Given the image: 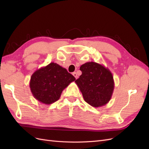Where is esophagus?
<instances>
[{
    "instance_id": "obj_1",
    "label": "esophagus",
    "mask_w": 149,
    "mask_h": 149,
    "mask_svg": "<svg viewBox=\"0 0 149 149\" xmlns=\"http://www.w3.org/2000/svg\"><path fill=\"white\" fill-rule=\"evenodd\" d=\"M73 75L74 76L76 79L78 78V74H77V73H76V72H73Z\"/></svg>"
}]
</instances>
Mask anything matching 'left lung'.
Masks as SVG:
<instances>
[{
    "mask_svg": "<svg viewBox=\"0 0 149 149\" xmlns=\"http://www.w3.org/2000/svg\"><path fill=\"white\" fill-rule=\"evenodd\" d=\"M82 74L75 81L84 101L94 107L106 105L114 89L113 76L110 70L96 62H87L80 66Z\"/></svg>",
    "mask_w": 149,
    "mask_h": 149,
    "instance_id": "left-lung-1",
    "label": "left lung"
}]
</instances>
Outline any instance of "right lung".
Returning a JSON list of instances; mask_svg holds the SVG:
<instances>
[{"instance_id": "add662e5", "label": "right lung", "mask_w": 149, "mask_h": 149, "mask_svg": "<svg viewBox=\"0 0 149 149\" xmlns=\"http://www.w3.org/2000/svg\"><path fill=\"white\" fill-rule=\"evenodd\" d=\"M75 79L64 68L50 63L31 75L30 88L36 100L49 105L59 100L63 89Z\"/></svg>"}]
</instances>
